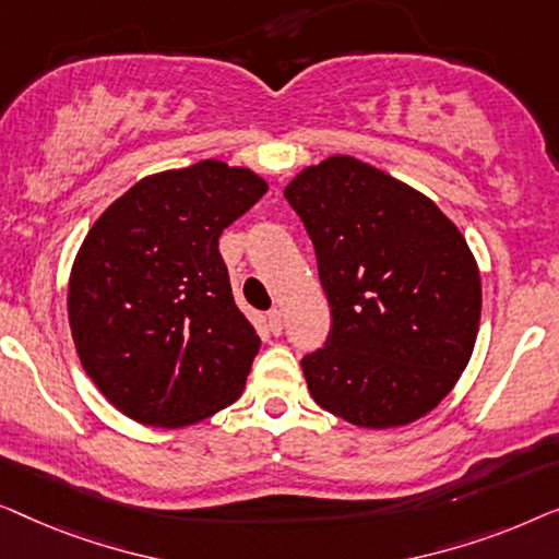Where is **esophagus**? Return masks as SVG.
Segmentation results:
<instances>
[{
    "mask_svg": "<svg viewBox=\"0 0 559 559\" xmlns=\"http://www.w3.org/2000/svg\"><path fill=\"white\" fill-rule=\"evenodd\" d=\"M269 329H271V334H281L283 332V313H281V309H271L269 311Z\"/></svg>",
    "mask_w": 559,
    "mask_h": 559,
    "instance_id": "obj_1",
    "label": "esophagus"
}]
</instances>
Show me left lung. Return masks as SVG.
Listing matches in <instances>:
<instances>
[{
  "mask_svg": "<svg viewBox=\"0 0 559 559\" xmlns=\"http://www.w3.org/2000/svg\"><path fill=\"white\" fill-rule=\"evenodd\" d=\"M283 194L332 306L324 347L301 359L311 397L359 428L423 418L476 344L481 276L466 238L433 200L355 156L306 167Z\"/></svg>",
  "mask_w": 559,
  "mask_h": 559,
  "instance_id": "1",
  "label": "left lung"
}]
</instances>
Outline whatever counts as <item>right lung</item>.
<instances>
[{
	"instance_id": "right-lung-1",
	"label": "right lung",
	"mask_w": 559,
	"mask_h": 559,
	"mask_svg": "<svg viewBox=\"0 0 559 559\" xmlns=\"http://www.w3.org/2000/svg\"><path fill=\"white\" fill-rule=\"evenodd\" d=\"M269 185L204 159L144 177L96 219L68 283L81 365L116 411L185 428L233 405L261 349L217 240Z\"/></svg>"
}]
</instances>
